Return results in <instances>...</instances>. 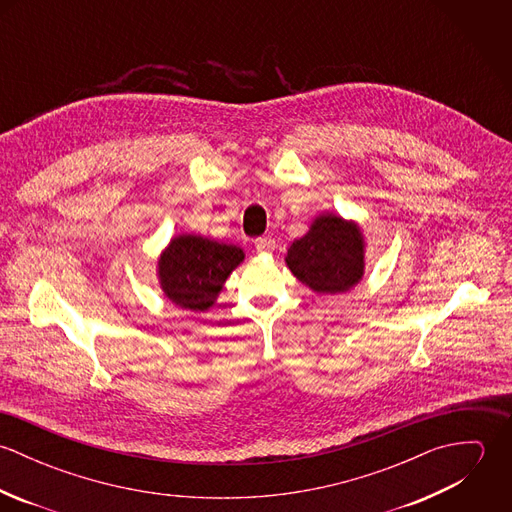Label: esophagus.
I'll list each match as a JSON object with an SVG mask.
<instances>
[{
	"instance_id": "obj_1",
	"label": "esophagus",
	"mask_w": 512,
	"mask_h": 512,
	"mask_svg": "<svg viewBox=\"0 0 512 512\" xmlns=\"http://www.w3.org/2000/svg\"><path fill=\"white\" fill-rule=\"evenodd\" d=\"M254 244H256V250H258L260 254H272V252L276 250V240L270 238V236L258 238Z\"/></svg>"
}]
</instances>
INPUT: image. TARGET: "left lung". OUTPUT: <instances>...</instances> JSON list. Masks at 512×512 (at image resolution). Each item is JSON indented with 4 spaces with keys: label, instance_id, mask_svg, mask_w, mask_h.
Segmentation results:
<instances>
[{
    "label": "left lung",
    "instance_id": "obj_1",
    "mask_svg": "<svg viewBox=\"0 0 512 512\" xmlns=\"http://www.w3.org/2000/svg\"><path fill=\"white\" fill-rule=\"evenodd\" d=\"M286 264L315 293L349 292L365 274V238L353 220L319 215L305 236L293 240Z\"/></svg>",
    "mask_w": 512,
    "mask_h": 512
}]
</instances>
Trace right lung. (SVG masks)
Masks as SVG:
<instances>
[{"instance_id":"add662e5","label":"right lung","mask_w":512,"mask_h":512,"mask_svg":"<svg viewBox=\"0 0 512 512\" xmlns=\"http://www.w3.org/2000/svg\"><path fill=\"white\" fill-rule=\"evenodd\" d=\"M244 260L238 246L197 234H179L159 256V286L183 309L205 311L215 305L232 270Z\"/></svg>"}]
</instances>
